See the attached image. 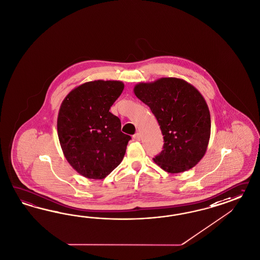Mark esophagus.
Instances as JSON below:
<instances>
[{"label":"esophagus","instance_id":"obj_1","mask_svg":"<svg viewBox=\"0 0 260 260\" xmlns=\"http://www.w3.org/2000/svg\"><path fill=\"white\" fill-rule=\"evenodd\" d=\"M134 139L136 140V141H140L141 140V134H139V133L134 134Z\"/></svg>","mask_w":260,"mask_h":260}]
</instances>
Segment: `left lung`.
Segmentation results:
<instances>
[{
    "label": "left lung",
    "mask_w": 260,
    "mask_h": 260,
    "mask_svg": "<svg viewBox=\"0 0 260 260\" xmlns=\"http://www.w3.org/2000/svg\"><path fill=\"white\" fill-rule=\"evenodd\" d=\"M134 94L150 107L164 136V150L153 158L167 173H179L203 158L211 136V115L204 97L185 80L160 78L138 83Z\"/></svg>",
    "instance_id": "8db88e82"
}]
</instances>
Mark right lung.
Listing matches in <instances>:
<instances>
[{"mask_svg": "<svg viewBox=\"0 0 260 260\" xmlns=\"http://www.w3.org/2000/svg\"><path fill=\"white\" fill-rule=\"evenodd\" d=\"M124 89L121 81L95 80L72 89L61 104L57 132L70 165L89 179H104L123 160L131 136L121 132L110 107Z\"/></svg>", "mask_w": 260, "mask_h": 260, "instance_id": "obj_1", "label": "right lung"}]
</instances>
